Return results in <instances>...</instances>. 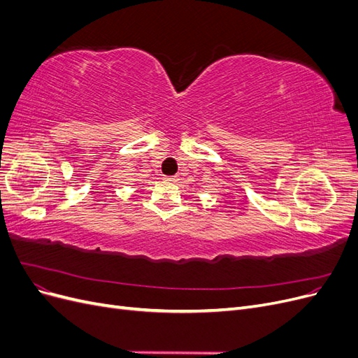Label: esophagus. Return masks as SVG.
Masks as SVG:
<instances>
[{
  "instance_id": "34e87169",
  "label": "esophagus",
  "mask_w": 358,
  "mask_h": 358,
  "mask_svg": "<svg viewBox=\"0 0 358 358\" xmlns=\"http://www.w3.org/2000/svg\"><path fill=\"white\" fill-rule=\"evenodd\" d=\"M166 180H167V182H176L178 178H176V176H166Z\"/></svg>"
}]
</instances>
